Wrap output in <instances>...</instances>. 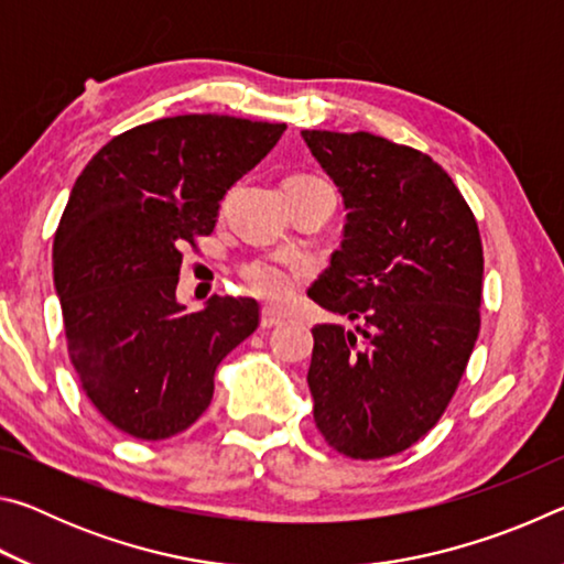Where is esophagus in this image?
I'll list each match as a JSON object with an SVG mask.
<instances>
[{
    "label": "esophagus",
    "mask_w": 564,
    "mask_h": 564,
    "mask_svg": "<svg viewBox=\"0 0 564 564\" xmlns=\"http://www.w3.org/2000/svg\"><path fill=\"white\" fill-rule=\"evenodd\" d=\"M281 323H283V316L279 311H273V308L261 311V328H275V326H281Z\"/></svg>",
    "instance_id": "obj_1"
}]
</instances>
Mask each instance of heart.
Listing matches in <instances>:
<instances>
[{
	"instance_id": "b5f03b06",
	"label": "heart",
	"mask_w": 564,
	"mask_h": 564,
	"mask_svg": "<svg viewBox=\"0 0 564 564\" xmlns=\"http://www.w3.org/2000/svg\"><path fill=\"white\" fill-rule=\"evenodd\" d=\"M299 178H308V176H299ZM241 275L248 291L271 303L289 299L291 291L295 289V279H299L295 269L273 259H259V261L246 263L241 269Z\"/></svg>"
}]
</instances>
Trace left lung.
Wrapping results in <instances>:
<instances>
[{
	"mask_svg": "<svg viewBox=\"0 0 564 564\" xmlns=\"http://www.w3.org/2000/svg\"><path fill=\"white\" fill-rule=\"evenodd\" d=\"M346 206L308 299L356 323L313 328V417L330 447L378 460L445 413L480 330L482 243L431 156L368 131H301Z\"/></svg>",
	"mask_w": 564,
	"mask_h": 564,
	"instance_id": "obj_1",
	"label": "left lung"
}]
</instances>
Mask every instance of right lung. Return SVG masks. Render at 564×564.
I'll return each instance as SVG.
<instances>
[{"label": "right lung", "mask_w": 564, "mask_h": 564, "mask_svg": "<svg viewBox=\"0 0 564 564\" xmlns=\"http://www.w3.org/2000/svg\"><path fill=\"white\" fill-rule=\"evenodd\" d=\"M285 123L218 113L156 119L113 137L76 178L54 234V285L72 366L121 433L164 441L202 417L214 373L259 326L253 299L186 313L181 248L214 231L238 178Z\"/></svg>", "instance_id": "add662e5"}]
</instances>
